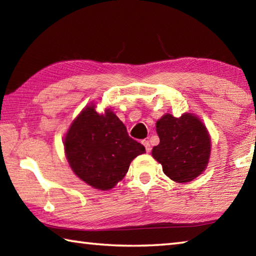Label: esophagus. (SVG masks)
I'll list each match as a JSON object with an SVG mask.
<instances>
[{"instance_id": "obj_1", "label": "esophagus", "mask_w": 256, "mask_h": 256, "mask_svg": "<svg viewBox=\"0 0 256 256\" xmlns=\"http://www.w3.org/2000/svg\"><path fill=\"white\" fill-rule=\"evenodd\" d=\"M142 144H144V148H146V152H149V151L151 150V146H150V142H149L148 140H144V141H142Z\"/></svg>"}]
</instances>
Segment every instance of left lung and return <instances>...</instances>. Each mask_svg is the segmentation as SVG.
Returning a JSON list of instances; mask_svg holds the SVG:
<instances>
[{"mask_svg": "<svg viewBox=\"0 0 256 256\" xmlns=\"http://www.w3.org/2000/svg\"><path fill=\"white\" fill-rule=\"evenodd\" d=\"M160 144L154 146V158L177 183L196 178L206 170L210 156V138L200 120L190 114L174 118L164 115L156 124Z\"/></svg>", "mask_w": 256, "mask_h": 256, "instance_id": "left-lung-1", "label": "left lung"}]
</instances>
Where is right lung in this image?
<instances>
[{"instance_id":"obj_1","label":"right lung","mask_w":256,"mask_h":256,"mask_svg":"<svg viewBox=\"0 0 256 256\" xmlns=\"http://www.w3.org/2000/svg\"><path fill=\"white\" fill-rule=\"evenodd\" d=\"M72 170L86 184L107 190L123 180L130 164L144 146L133 140L112 110L99 114L94 106L81 112L64 140Z\"/></svg>"}]
</instances>
